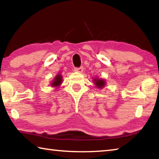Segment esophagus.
<instances>
[{"instance_id":"1","label":"esophagus","mask_w":159,"mask_h":159,"mask_svg":"<svg viewBox=\"0 0 159 159\" xmlns=\"http://www.w3.org/2000/svg\"><path fill=\"white\" fill-rule=\"evenodd\" d=\"M74 71L76 72H79V73H82L83 71V67L80 66V67H78V68H75Z\"/></svg>"}]
</instances>
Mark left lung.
<instances>
[{
  "mask_svg": "<svg viewBox=\"0 0 159 159\" xmlns=\"http://www.w3.org/2000/svg\"><path fill=\"white\" fill-rule=\"evenodd\" d=\"M93 81L95 82V85H96V86L99 88H103L104 85H105V81L102 79H95L93 80Z\"/></svg>",
  "mask_w": 159,
  "mask_h": 159,
  "instance_id": "8db88e82",
  "label": "left lung"
}]
</instances>
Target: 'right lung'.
Returning <instances> with one entry per match:
<instances>
[{"label": "right lung", "mask_w": 159, "mask_h": 159, "mask_svg": "<svg viewBox=\"0 0 159 159\" xmlns=\"http://www.w3.org/2000/svg\"><path fill=\"white\" fill-rule=\"evenodd\" d=\"M62 83V76H61V74H57V76H55V79L52 81V86L53 87H57V86L60 85L61 83Z\"/></svg>", "instance_id": "add662e5"}]
</instances>
